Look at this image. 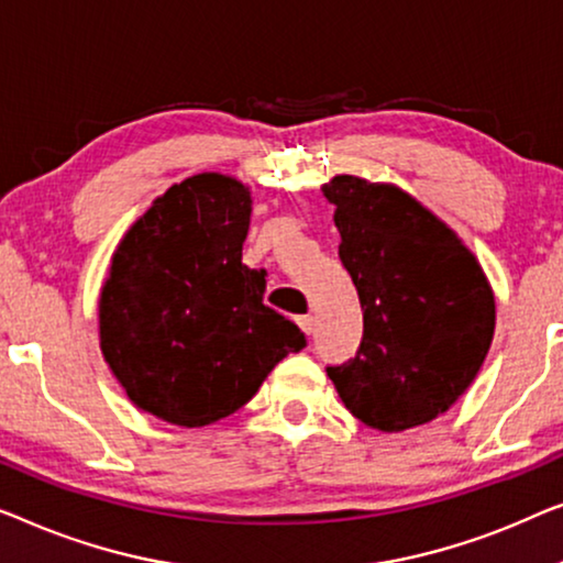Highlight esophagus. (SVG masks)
Instances as JSON below:
<instances>
[{"mask_svg": "<svg viewBox=\"0 0 563 563\" xmlns=\"http://www.w3.org/2000/svg\"><path fill=\"white\" fill-rule=\"evenodd\" d=\"M298 327L306 331V334H311L313 331V316H298Z\"/></svg>", "mask_w": 563, "mask_h": 563, "instance_id": "34e87169", "label": "esophagus"}]
</instances>
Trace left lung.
Instances as JSON below:
<instances>
[{"instance_id": "obj_1", "label": "left lung", "mask_w": 563, "mask_h": 563, "mask_svg": "<svg viewBox=\"0 0 563 563\" xmlns=\"http://www.w3.org/2000/svg\"><path fill=\"white\" fill-rule=\"evenodd\" d=\"M339 257L357 288L364 334L350 362L327 367L339 398L385 433L423 426L464 395L495 334V296L466 244L390 184L334 176Z\"/></svg>"}]
</instances>
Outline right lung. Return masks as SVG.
Instances as JSON below:
<instances>
[{
    "mask_svg": "<svg viewBox=\"0 0 563 563\" xmlns=\"http://www.w3.org/2000/svg\"><path fill=\"white\" fill-rule=\"evenodd\" d=\"M250 213L247 186L199 173L157 196L117 244L99 344L145 413L186 429L221 421L306 346L303 331L263 303L267 273L242 263Z\"/></svg>",
    "mask_w": 563,
    "mask_h": 563,
    "instance_id": "obj_1",
    "label": "right lung"
}]
</instances>
